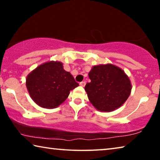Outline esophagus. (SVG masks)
<instances>
[{"label":"esophagus","instance_id":"obj_1","mask_svg":"<svg viewBox=\"0 0 160 160\" xmlns=\"http://www.w3.org/2000/svg\"><path fill=\"white\" fill-rule=\"evenodd\" d=\"M85 84H86V82H85V81H82V82H80V86H82V87H85Z\"/></svg>","mask_w":160,"mask_h":160}]
</instances>
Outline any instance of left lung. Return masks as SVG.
Masks as SVG:
<instances>
[{
	"label": "left lung",
	"instance_id": "8db88e82",
	"mask_svg": "<svg viewBox=\"0 0 160 160\" xmlns=\"http://www.w3.org/2000/svg\"><path fill=\"white\" fill-rule=\"evenodd\" d=\"M85 90L93 106L109 112L120 107L131 94V84L122 69L112 64L99 65L89 72Z\"/></svg>",
	"mask_w": 160,
	"mask_h": 160
}]
</instances>
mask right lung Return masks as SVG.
<instances>
[{
	"label": "right lung",
	"instance_id": "add662e5",
	"mask_svg": "<svg viewBox=\"0 0 160 160\" xmlns=\"http://www.w3.org/2000/svg\"><path fill=\"white\" fill-rule=\"evenodd\" d=\"M29 95L39 106L47 109L58 107L76 87L72 75L63 69V63L51 61L41 65L27 77Z\"/></svg>",
	"mask_w": 160,
	"mask_h": 160
}]
</instances>
